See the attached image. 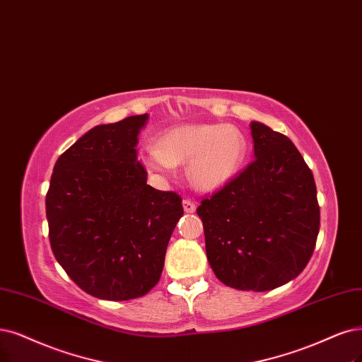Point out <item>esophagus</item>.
Wrapping results in <instances>:
<instances>
[{
	"label": "esophagus",
	"instance_id": "34e87169",
	"mask_svg": "<svg viewBox=\"0 0 362 362\" xmlns=\"http://www.w3.org/2000/svg\"><path fill=\"white\" fill-rule=\"evenodd\" d=\"M183 209L186 213H194L197 210V206L194 202H191V199L186 198V199H183Z\"/></svg>",
	"mask_w": 362,
	"mask_h": 362
}]
</instances>
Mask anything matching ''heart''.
I'll return each mask as SVG.
<instances>
[{"instance_id": "1", "label": "heart", "mask_w": 362, "mask_h": 362, "mask_svg": "<svg viewBox=\"0 0 362 362\" xmlns=\"http://www.w3.org/2000/svg\"><path fill=\"white\" fill-rule=\"evenodd\" d=\"M246 141L242 132L221 125H180L167 129L158 146L141 152L151 171L170 174L176 164L188 160V177L203 191H215L228 183L242 167Z\"/></svg>"}]
</instances>
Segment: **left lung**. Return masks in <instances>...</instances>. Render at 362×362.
<instances>
[{
  "label": "left lung",
  "instance_id": "1",
  "mask_svg": "<svg viewBox=\"0 0 362 362\" xmlns=\"http://www.w3.org/2000/svg\"><path fill=\"white\" fill-rule=\"evenodd\" d=\"M255 159L202 199L213 273L240 291H270L310 261L320 213L313 173L285 134L252 122Z\"/></svg>",
  "mask_w": 362,
  "mask_h": 362
}]
</instances>
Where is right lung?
<instances>
[{
    "label": "right lung",
    "mask_w": 362,
    "mask_h": 362,
    "mask_svg": "<svg viewBox=\"0 0 362 362\" xmlns=\"http://www.w3.org/2000/svg\"><path fill=\"white\" fill-rule=\"evenodd\" d=\"M147 115L89 129L57 160L46 194L52 252L92 297L125 301L146 296L164 269L177 192L147 185L137 136Z\"/></svg>",
    "instance_id": "1"
}]
</instances>
